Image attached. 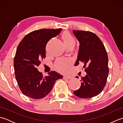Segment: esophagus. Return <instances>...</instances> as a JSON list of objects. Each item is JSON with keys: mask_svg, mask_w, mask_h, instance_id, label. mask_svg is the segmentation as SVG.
<instances>
[{"mask_svg": "<svg viewBox=\"0 0 123 123\" xmlns=\"http://www.w3.org/2000/svg\"><path fill=\"white\" fill-rule=\"evenodd\" d=\"M71 77H67V76L63 77L64 79H71Z\"/></svg>", "mask_w": 123, "mask_h": 123, "instance_id": "obj_1", "label": "esophagus"}]
</instances>
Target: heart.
<instances>
[{
  "label": "heart",
  "mask_w": 123,
  "mask_h": 123,
  "mask_svg": "<svg viewBox=\"0 0 123 123\" xmlns=\"http://www.w3.org/2000/svg\"><path fill=\"white\" fill-rule=\"evenodd\" d=\"M62 39L66 46L75 44L74 38L69 32H65L62 34ZM71 64V61L69 59H59L56 61L55 67L59 71L62 73H66Z\"/></svg>",
  "instance_id": "1"
}]
</instances>
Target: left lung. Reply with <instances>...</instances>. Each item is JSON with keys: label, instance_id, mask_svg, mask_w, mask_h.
I'll use <instances>...</instances> for the list:
<instances>
[{"label": "left lung", "instance_id": "obj_1", "mask_svg": "<svg viewBox=\"0 0 123 123\" xmlns=\"http://www.w3.org/2000/svg\"><path fill=\"white\" fill-rule=\"evenodd\" d=\"M73 32L80 44L74 66L82 63L87 73L85 77H81V87L74 94L81 98L93 97L99 95L106 85L109 73L107 53L103 42L95 33L74 30Z\"/></svg>", "mask_w": 123, "mask_h": 123}]
</instances>
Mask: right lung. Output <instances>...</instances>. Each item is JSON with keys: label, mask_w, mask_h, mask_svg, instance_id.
Here are the masks:
<instances>
[{"label": "right lung", "mask_w": 123, "mask_h": 123, "mask_svg": "<svg viewBox=\"0 0 123 123\" xmlns=\"http://www.w3.org/2000/svg\"><path fill=\"white\" fill-rule=\"evenodd\" d=\"M62 28L41 29L28 34L18 45L14 60L16 79L24 95L41 99L52 90L55 82L63 76L55 71L43 77L37 67L46 56L45 48L51 38L61 33Z\"/></svg>", "instance_id": "right-lung-1"}]
</instances>
